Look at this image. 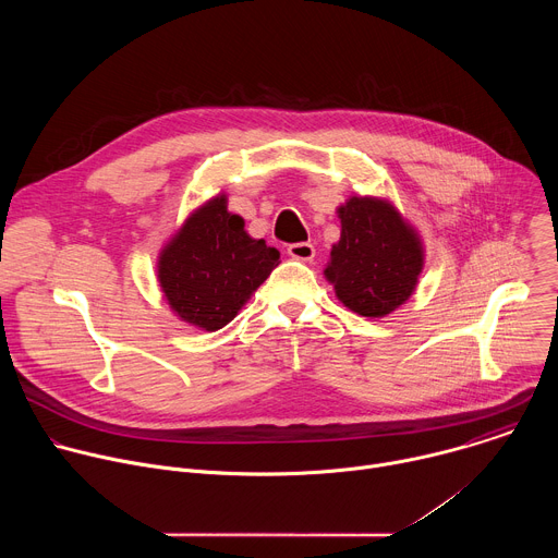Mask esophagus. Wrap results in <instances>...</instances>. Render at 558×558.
<instances>
[{"label": "esophagus", "instance_id": "obj_1", "mask_svg": "<svg viewBox=\"0 0 558 558\" xmlns=\"http://www.w3.org/2000/svg\"><path fill=\"white\" fill-rule=\"evenodd\" d=\"M287 254L295 260H302V263H311L313 256H315V250L311 243H293L287 247Z\"/></svg>", "mask_w": 558, "mask_h": 558}]
</instances>
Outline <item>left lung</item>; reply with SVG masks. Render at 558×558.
Listing matches in <instances>:
<instances>
[{
  "label": "left lung",
  "instance_id": "8db88e82",
  "mask_svg": "<svg viewBox=\"0 0 558 558\" xmlns=\"http://www.w3.org/2000/svg\"><path fill=\"white\" fill-rule=\"evenodd\" d=\"M340 241L325 278L338 300L362 317H384L415 291L426 250L420 231L381 196H349L338 207Z\"/></svg>",
  "mask_w": 558,
  "mask_h": 558
}]
</instances>
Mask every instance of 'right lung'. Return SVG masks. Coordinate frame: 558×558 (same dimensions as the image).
<instances>
[{
  "instance_id": "obj_1",
  "label": "right lung",
  "mask_w": 558,
  "mask_h": 558,
  "mask_svg": "<svg viewBox=\"0 0 558 558\" xmlns=\"http://www.w3.org/2000/svg\"><path fill=\"white\" fill-rule=\"evenodd\" d=\"M280 265L218 192L192 209L156 258V280L179 320L214 333L229 325Z\"/></svg>"
}]
</instances>
